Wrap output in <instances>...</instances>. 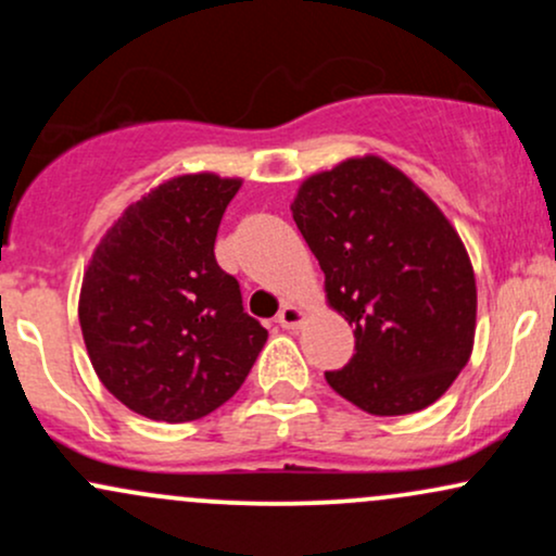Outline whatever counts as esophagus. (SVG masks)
Wrapping results in <instances>:
<instances>
[{
  "mask_svg": "<svg viewBox=\"0 0 556 556\" xmlns=\"http://www.w3.org/2000/svg\"><path fill=\"white\" fill-rule=\"evenodd\" d=\"M303 318H305V311L300 308V305H292V303H287L282 311H279V318L277 321L282 324L285 329H298L300 324H303Z\"/></svg>",
  "mask_w": 556,
  "mask_h": 556,
  "instance_id": "obj_1",
  "label": "esophagus"
}]
</instances>
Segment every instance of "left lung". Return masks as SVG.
<instances>
[{"mask_svg":"<svg viewBox=\"0 0 556 556\" xmlns=\"http://www.w3.org/2000/svg\"><path fill=\"white\" fill-rule=\"evenodd\" d=\"M292 219L324 271L355 355L329 387L371 416L437 402L473 353L476 274L442 208L379 156L300 185Z\"/></svg>","mask_w":556,"mask_h":556,"instance_id":"left-lung-1","label":"left lung"}]
</instances>
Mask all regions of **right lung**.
I'll list each match as a JSON object with an SVG mask.
<instances>
[{"label":"right lung","mask_w":556,"mask_h":556,"mask_svg":"<svg viewBox=\"0 0 556 556\" xmlns=\"http://www.w3.org/2000/svg\"><path fill=\"white\" fill-rule=\"evenodd\" d=\"M238 177L180 175L130 203L83 274L78 318L88 358L138 416L185 424L238 392L266 331L214 258Z\"/></svg>","instance_id":"right-lung-1"}]
</instances>
